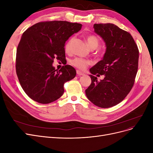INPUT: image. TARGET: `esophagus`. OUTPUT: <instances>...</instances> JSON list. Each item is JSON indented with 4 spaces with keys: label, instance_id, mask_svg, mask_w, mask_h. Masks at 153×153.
I'll return each instance as SVG.
<instances>
[{
    "label": "esophagus",
    "instance_id": "1",
    "mask_svg": "<svg viewBox=\"0 0 153 153\" xmlns=\"http://www.w3.org/2000/svg\"><path fill=\"white\" fill-rule=\"evenodd\" d=\"M76 74H77V75H78V76H82V75H85L84 73H82V71H80L79 70H77L76 71Z\"/></svg>",
    "mask_w": 153,
    "mask_h": 153
}]
</instances>
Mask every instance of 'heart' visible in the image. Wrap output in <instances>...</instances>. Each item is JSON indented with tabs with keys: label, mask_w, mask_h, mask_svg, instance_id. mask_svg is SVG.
<instances>
[{
	"label": "heart",
	"mask_w": 153,
	"mask_h": 153,
	"mask_svg": "<svg viewBox=\"0 0 153 153\" xmlns=\"http://www.w3.org/2000/svg\"><path fill=\"white\" fill-rule=\"evenodd\" d=\"M73 39V38L69 39V41L67 42V43L66 44L65 50L67 52H69V50H70V46ZM86 40H87L88 45H89V47L91 49L96 48L98 47L100 43V41H99V39L98 38V37L93 34H88L86 37ZM70 62L73 66H75L80 69H85L86 67L88 65H89L91 63V62L89 61H88V60L79 58V57H76L75 59H73V60H71Z\"/></svg>",
	"instance_id": "1"
}]
</instances>
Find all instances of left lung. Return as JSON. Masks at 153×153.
<instances>
[{
  "label": "left lung",
  "mask_w": 153,
  "mask_h": 153,
  "mask_svg": "<svg viewBox=\"0 0 153 153\" xmlns=\"http://www.w3.org/2000/svg\"><path fill=\"white\" fill-rule=\"evenodd\" d=\"M94 32L106 45L103 59L90 69L91 84L87 98L97 106L109 108L126 98L133 86L138 70L139 51L129 32L113 24L94 25ZM105 75L98 81L94 75Z\"/></svg>",
  "instance_id": "1"
}]
</instances>
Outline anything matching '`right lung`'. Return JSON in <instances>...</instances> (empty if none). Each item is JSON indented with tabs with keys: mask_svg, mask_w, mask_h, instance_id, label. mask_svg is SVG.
Returning a JSON list of instances; mask_svg holds the SVG:
<instances>
[{
	"mask_svg": "<svg viewBox=\"0 0 153 153\" xmlns=\"http://www.w3.org/2000/svg\"><path fill=\"white\" fill-rule=\"evenodd\" d=\"M82 28L66 21L37 23L22 34L16 51V71L20 84L30 98L47 104L61 98L64 84L76 76L70 65L55 69L54 59H66V41Z\"/></svg>",
	"mask_w": 153,
	"mask_h": 153,
	"instance_id": "right-lung-1",
	"label": "right lung"
}]
</instances>
